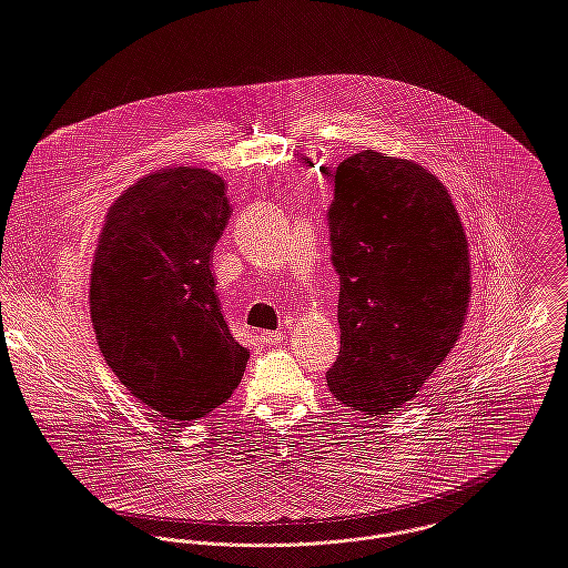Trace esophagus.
Instances as JSON below:
<instances>
[{"mask_svg": "<svg viewBox=\"0 0 568 568\" xmlns=\"http://www.w3.org/2000/svg\"><path fill=\"white\" fill-rule=\"evenodd\" d=\"M260 339L266 344V346H284L288 342V337L282 333V331H262L260 333Z\"/></svg>", "mask_w": 568, "mask_h": 568, "instance_id": "34e87169", "label": "esophagus"}]
</instances>
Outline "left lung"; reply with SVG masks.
Wrapping results in <instances>:
<instances>
[{"instance_id": "obj_1", "label": "left lung", "mask_w": 568, "mask_h": 568, "mask_svg": "<svg viewBox=\"0 0 568 568\" xmlns=\"http://www.w3.org/2000/svg\"><path fill=\"white\" fill-rule=\"evenodd\" d=\"M328 226L342 280L328 387L351 409L392 414L463 333L471 268L460 215L432 172L364 150L335 172Z\"/></svg>"}]
</instances>
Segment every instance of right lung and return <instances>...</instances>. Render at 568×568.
Listing matches in <instances>:
<instances>
[{
	"instance_id": "right-lung-1",
	"label": "right lung",
	"mask_w": 568,
	"mask_h": 568,
	"mask_svg": "<svg viewBox=\"0 0 568 568\" xmlns=\"http://www.w3.org/2000/svg\"><path fill=\"white\" fill-rule=\"evenodd\" d=\"M229 215L217 174L159 170L112 202L94 251L90 317L103 359L172 425L226 403L248 362L226 328L211 273Z\"/></svg>"
}]
</instances>
